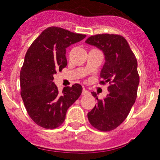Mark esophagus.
<instances>
[{
  "instance_id": "esophagus-1",
  "label": "esophagus",
  "mask_w": 160,
  "mask_h": 160,
  "mask_svg": "<svg viewBox=\"0 0 160 160\" xmlns=\"http://www.w3.org/2000/svg\"><path fill=\"white\" fill-rule=\"evenodd\" d=\"M82 94L83 96H85V95H88V94H90V92H88V90L83 89V90H82Z\"/></svg>"
}]
</instances>
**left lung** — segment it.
<instances>
[{
	"label": "left lung",
	"instance_id": "8db88e82",
	"mask_svg": "<svg viewBox=\"0 0 160 160\" xmlns=\"http://www.w3.org/2000/svg\"><path fill=\"white\" fill-rule=\"evenodd\" d=\"M86 43L95 46L105 55V62L101 71V84L109 83V94L88 113L90 123L102 132L118 128L128 115L137 99L140 78L137 60L123 37L116 34H97Z\"/></svg>",
	"mask_w": 160,
	"mask_h": 160
}]
</instances>
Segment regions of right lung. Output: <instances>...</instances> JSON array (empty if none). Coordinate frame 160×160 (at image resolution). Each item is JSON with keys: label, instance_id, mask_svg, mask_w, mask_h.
Here are the masks:
<instances>
[{"label": "right lung", "instance_id": "right-lung-1", "mask_svg": "<svg viewBox=\"0 0 160 160\" xmlns=\"http://www.w3.org/2000/svg\"><path fill=\"white\" fill-rule=\"evenodd\" d=\"M86 38L58 27L45 29L25 55L20 71L21 96L30 118L44 128H56L82 92L80 84L58 91L54 74L67 65L66 48Z\"/></svg>", "mask_w": 160, "mask_h": 160}]
</instances>
